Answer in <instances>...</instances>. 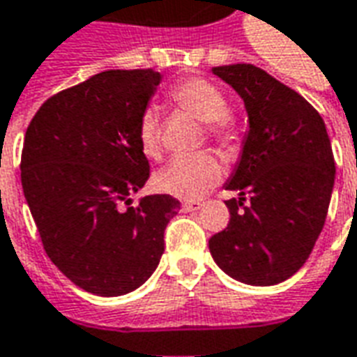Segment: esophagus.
Listing matches in <instances>:
<instances>
[{
	"mask_svg": "<svg viewBox=\"0 0 357 357\" xmlns=\"http://www.w3.org/2000/svg\"><path fill=\"white\" fill-rule=\"evenodd\" d=\"M202 206H204L202 202H196V199H194V202H184L183 209L184 211H198V209H202Z\"/></svg>",
	"mask_w": 357,
	"mask_h": 357,
	"instance_id": "34e87169",
	"label": "esophagus"
}]
</instances>
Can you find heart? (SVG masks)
I'll list each match as a JSON object with an SVG mask.
<instances>
[{
    "label": "heart",
    "instance_id": "heart-1",
    "mask_svg": "<svg viewBox=\"0 0 357 357\" xmlns=\"http://www.w3.org/2000/svg\"><path fill=\"white\" fill-rule=\"evenodd\" d=\"M171 102L178 109L206 123V132L215 142L231 144L236 138L234 121L227 113L225 93L209 80L190 78L171 90ZM138 144L146 158L158 159L159 123L153 111H146L138 125ZM221 178V165L211 153H194L169 161L158 174V186L167 194L183 199H198Z\"/></svg>",
    "mask_w": 357,
    "mask_h": 357
}]
</instances>
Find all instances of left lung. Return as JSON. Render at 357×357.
<instances>
[{"instance_id": "8db88e82", "label": "left lung", "mask_w": 357, "mask_h": 357, "mask_svg": "<svg viewBox=\"0 0 357 357\" xmlns=\"http://www.w3.org/2000/svg\"><path fill=\"white\" fill-rule=\"evenodd\" d=\"M213 75L244 100L248 134L227 190V229L209 238L215 264L252 287L290 279L312 254L327 219L335 158L312 103L264 69L236 63Z\"/></svg>"}]
</instances>
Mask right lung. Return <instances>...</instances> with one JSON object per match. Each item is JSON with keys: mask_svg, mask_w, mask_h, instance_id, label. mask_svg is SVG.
<instances>
[{"mask_svg": "<svg viewBox=\"0 0 357 357\" xmlns=\"http://www.w3.org/2000/svg\"><path fill=\"white\" fill-rule=\"evenodd\" d=\"M159 82L151 69L98 73L44 102L24 134L22 192L45 254L96 296L128 294L150 279L181 209L169 194L130 206L150 176L138 125Z\"/></svg>", "mask_w": 357, "mask_h": 357, "instance_id": "1", "label": "right lung"}]
</instances>
